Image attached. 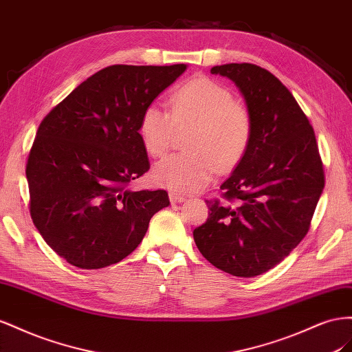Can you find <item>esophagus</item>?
I'll use <instances>...</instances> for the list:
<instances>
[{"instance_id": "esophagus-1", "label": "esophagus", "mask_w": 352, "mask_h": 352, "mask_svg": "<svg viewBox=\"0 0 352 352\" xmlns=\"http://www.w3.org/2000/svg\"><path fill=\"white\" fill-rule=\"evenodd\" d=\"M169 200H170V204H182V202H184L186 197L182 196V195H177L174 192H170L169 193Z\"/></svg>"}]
</instances>
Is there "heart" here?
Masks as SVG:
<instances>
[{
    "mask_svg": "<svg viewBox=\"0 0 352 352\" xmlns=\"http://www.w3.org/2000/svg\"><path fill=\"white\" fill-rule=\"evenodd\" d=\"M192 128L188 153L164 159L153 169L155 182L182 193L202 190L215 169L228 170L242 160L252 142L254 124L249 110L236 102L224 85L196 76L169 97V112L148 104L138 122L146 152L162 157L174 143L177 129Z\"/></svg>",
    "mask_w": 352,
    "mask_h": 352,
    "instance_id": "1",
    "label": "heart"
}]
</instances>
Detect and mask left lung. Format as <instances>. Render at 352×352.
I'll use <instances>...</instances> for the list:
<instances>
[{
	"label": "left lung",
	"instance_id": "left-lung-1",
	"mask_svg": "<svg viewBox=\"0 0 352 352\" xmlns=\"http://www.w3.org/2000/svg\"><path fill=\"white\" fill-rule=\"evenodd\" d=\"M242 91L252 118V142L221 199L206 200V223L195 228L210 264L237 277L276 267L300 243L324 187L314 129L292 93L252 63L214 66Z\"/></svg>",
	"mask_w": 352,
	"mask_h": 352
}]
</instances>
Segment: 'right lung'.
<instances>
[{
  "instance_id": "1",
  "label": "right lung",
  "mask_w": 352,
  "mask_h": 352,
  "mask_svg": "<svg viewBox=\"0 0 352 352\" xmlns=\"http://www.w3.org/2000/svg\"><path fill=\"white\" fill-rule=\"evenodd\" d=\"M186 70L107 66L78 85L39 124L28 156L29 212L39 234L69 264L112 265L142 242L165 190L131 192L150 169L138 135L143 110Z\"/></svg>"
}]
</instances>
